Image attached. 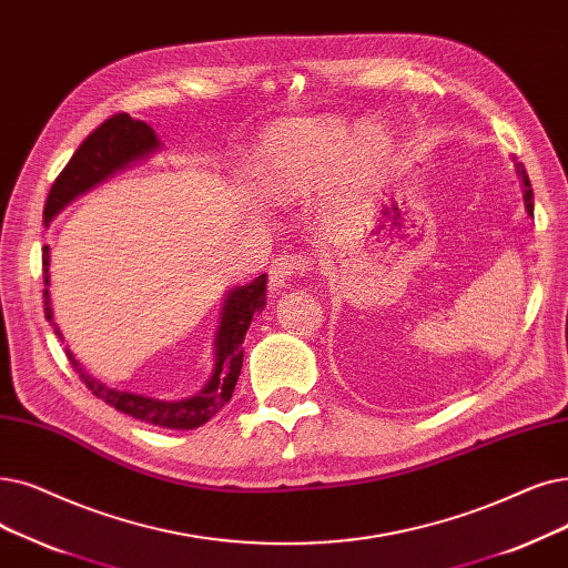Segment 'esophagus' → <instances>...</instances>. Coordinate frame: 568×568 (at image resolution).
Listing matches in <instances>:
<instances>
[{"label":"esophagus","instance_id":"34e87169","mask_svg":"<svg viewBox=\"0 0 568 568\" xmlns=\"http://www.w3.org/2000/svg\"><path fill=\"white\" fill-rule=\"evenodd\" d=\"M313 271V257L306 253H283L274 260L268 268L271 287H283L287 281L304 278Z\"/></svg>","mask_w":568,"mask_h":568}]
</instances>
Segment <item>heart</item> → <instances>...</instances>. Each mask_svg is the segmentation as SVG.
Returning a JSON list of instances; mask_svg holds the SVG:
<instances>
[{
    "label": "heart",
    "instance_id": "b5f03b06",
    "mask_svg": "<svg viewBox=\"0 0 568 568\" xmlns=\"http://www.w3.org/2000/svg\"><path fill=\"white\" fill-rule=\"evenodd\" d=\"M348 151V132L332 120H302L283 128L260 169L264 190L276 200H294L338 166ZM387 141L366 132L355 148V171L362 181H374L385 164Z\"/></svg>",
    "mask_w": 568,
    "mask_h": 568
}]
</instances>
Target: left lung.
Segmentation results:
<instances>
[{"label":"left lung","instance_id":"left-lung-1","mask_svg":"<svg viewBox=\"0 0 568 568\" xmlns=\"http://www.w3.org/2000/svg\"><path fill=\"white\" fill-rule=\"evenodd\" d=\"M517 174H520L523 183H525V204H527V213L534 215V192H531V183H529V174L525 171V164H517Z\"/></svg>","mask_w":568,"mask_h":568}]
</instances>
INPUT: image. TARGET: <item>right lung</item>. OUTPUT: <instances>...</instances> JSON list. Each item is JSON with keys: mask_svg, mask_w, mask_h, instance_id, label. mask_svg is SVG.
<instances>
[{"mask_svg": "<svg viewBox=\"0 0 568 568\" xmlns=\"http://www.w3.org/2000/svg\"><path fill=\"white\" fill-rule=\"evenodd\" d=\"M160 145L153 128L143 120L132 118L130 113L120 111L106 118L100 128L92 130L85 141L77 148L67 166L60 171L55 183L48 192L43 206V220H51L62 206H67L73 196L90 190L94 183L104 181L115 169H122L128 162L155 151ZM43 262V283L48 285V245L41 253ZM266 304V274L257 276L253 283L241 285L230 292V297L223 308V320H220V332L215 338V372L209 385L194 394L190 399L181 402H160L151 397H141L132 392H118L102 381L92 378L83 372V366L73 359L67 351L73 372L85 383V387L97 399L106 402L120 413H128L141 423H151L164 429H194L209 423L211 417L223 408L236 387L241 364H243V338L248 332L253 317ZM43 313L48 323H53L51 300H48V287L43 290ZM55 325V323H53ZM55 334L62 338L60 329Z\"/></svg>", "mask_w": 568, "mask_h": 568, "instance_id": "add662e5", "label": "right lung"}]
</instances>
